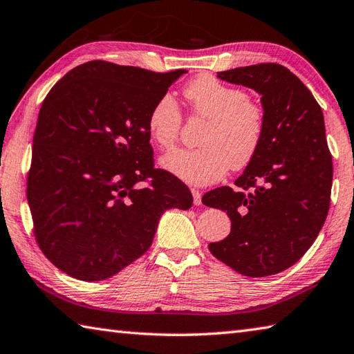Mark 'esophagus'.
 Wrapping results in <instances>:
<instances>
[{"label": "esophagus", "mask_w": 354, "mask_h": 354, "mask_svg": "<svg viewBox=\"0 0 354 354\" xmlns=\"http://www.w3.org/2000/svg\"><path fill=\"white\" fill-rule=\"evenodd\" d=\"M192 195H194V204L195 205H201V192L196 189H192Z\"/></svg>", "instance_id": "obj_1"}]
</instances>
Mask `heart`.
I'll use <instances>...</instances> for the list:
<instances>
[{
    "label": "heart",
    "instance_id": "heart-1",
    "mask_svg": "<svg viewBox=\"0 0 354 354\" xmlns=\"http://www.w3.org/2000/svg\"><path fill=\"white\" fill-rule=\"evenodd\" d=\"M192 114L207 119L199 149H176L160 158V167L190 185L220 181L227 170L249 165L265 134V113L241 88L214 75H199L184 88ZM183 115L176 100L165 94L153 104L147 128L153 142L169 149L176 142Z\"/></svg>",
    "mask_w": 354,
    "mask_h": 354
}]
</instances>
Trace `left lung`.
<instances>
[{"mask_svg": "<svg viewBox=\"0 0 354 354\" xmlns=\"http://www.w3.org/2000/svg\"><path fill=\"white\" fill-rule=\"evenodd\" d=\"M218 79L261 95L265 134L236 187L203 196L230 218V234L209 250L246 277H266L301 259L328 214L333 162L324 113L299 77L277 63L223 71Z\"/></svg>", "mask_w": 354, "mask_h": 354, "instance_id": "left-lung-1", "label": "left lung"}]
</instances>
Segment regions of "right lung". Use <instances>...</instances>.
Wrapping results in <instances>:
<instances>
[{
  "instance_id": "obj_1",
  "label": "right lung",
  "mask_w": 354,
  "mask_h": 354,
  "mask_svg": "<svg viewBox=\"0 0 354 354\" xmlns=\"http://www.w3.org/2000/svg\"><path fill=\"white\" fill-rule=\"evenodd\" d=\"M187 73L94 60L71 69L38 114L28 203L38 246L71 277H113L153 243L167 209L194 198L155 169L147 118Z\"/></svg>"
}]
</instances>
